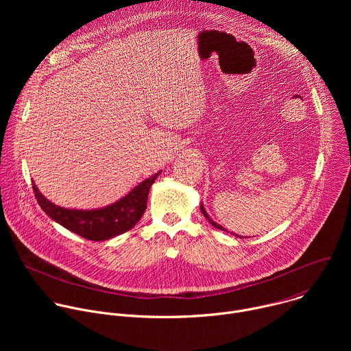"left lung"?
<instances>
[{
	"label": "left lung",
	"instance_id": "obj_1",
	"mask_svg": "<svg viewBox=\"0 0 351 351\" xmlns=\"http://www.w3.org/2000/svg\"><path fill=\"white\" fill-rule=\"evenodd\" d=\"M202 213H203V215H204V217H206V218H207V219H208V222H210V223H211V225H214V228H217V229H221V230H225V232H226V229H225V228H222V226H221V225H218V223H217V222H214V221H213V219H211V218H210V215H208V214H207V211H206V210H204V207H203V206H202ZM233 234H234V236H237V234H236V233H233ZM240 239H241V236H240Z\"/></svg>",
	"mask_w": 351,
	"mask_h": 351
}]
</instances>
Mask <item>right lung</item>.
<instances>
[{"label": "right lung", "mask_w": 351, "mask_h": 351, "mask_svg": "<svg viewBox=\"0 0 351 351\" xmlns=\"http://www.w3.org/2000/svg\"><path fill=\"white\" fill-rule=\"evenodd\" d=\"M158 175L160 172L141 182L115 204L91 211L66 210L58 207L47 199L38 191L34 183L33 191L41 210L49 218L84 239L101 241L130 230L140 221L147 208L149 187L156 182Z\"/></svg>", "instance_id": "1"}]
</instances>
